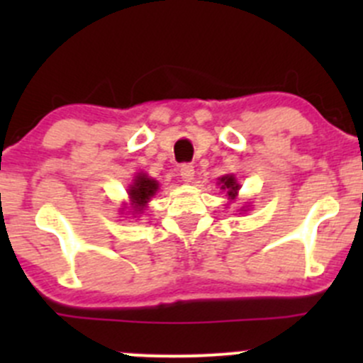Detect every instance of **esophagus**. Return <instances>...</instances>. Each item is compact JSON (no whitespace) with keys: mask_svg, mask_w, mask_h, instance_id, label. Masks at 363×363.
Returning a JSON list of instances; mask_svg holds the SVG:
<instances>
[{"mask_svg":"<svg viewBox=\"0 0 363 363\" xmlns=\"http://www.w3.org/2000/svg\"><path fill=\"white\" fill-rule=\"evenodd\" d=\"M181 177L184 182H193L195 179V167L193 164H181Z\"/></svg>","mask_w":363,"mask_h":363,"instance_id":"34e87169","label":"esophagus"}]
</instances>
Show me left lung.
<instances>
[{
	"mask_svg": "<svg viewBox=\"0 0 363 363\" xmlns=\"http://www.w3.org/2000/svg\"><path fill=\"white\" fill-rule=\"evenodd\" d=\"M218 184H221V189L223 191H226V196H228L230 200H235L237 199V193H239V188L240 184L237 182V179L233 177V175H223L221 179H219Z\"/></svg>",
	"mask_w": 363,
	"mask_h": 363,
	"instance_id": "left-lung-1",
	"label": "left lung"
}]
</instances>
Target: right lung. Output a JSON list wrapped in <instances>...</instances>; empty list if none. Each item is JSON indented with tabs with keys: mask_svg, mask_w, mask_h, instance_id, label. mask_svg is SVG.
Listing matches in <instances>:
<instances>
[{
	"mask_svg": "<svg viewBox=\"0 0 363 363\" xmlns=\"http://www.w3.org/2000/svg\"><path fill=\"white\" fill-rule=\"evenodd\" d=\"M160 184L155 179L147 177L145 174H137L133 179V184H130L128 195H130V205L133 212H142L147 207L149 200L158 193Z\"/></svg>",
	"mask_w": 363,
	"mask_h": 363,
	"instance_id": "right-lung-1",
	"label": "right lung"
}]
</instances>
